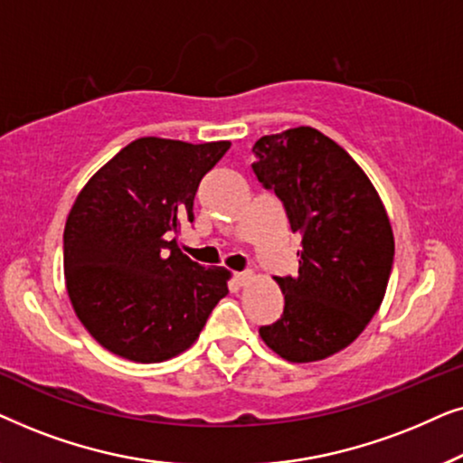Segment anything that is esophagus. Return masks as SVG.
I'll use <instances>...</instances> for the list:
<instances>
[{"label":"esophagus","instance_id":"1","mask_svg":"<svg viewBox=\"0 0 463 463\" xmlns=\"http://www.w3.org/2000/svg\"><path fill=\"white\" fill-rule=\"evenodd\" d=\"M233 278H236L238 284H249L252 280V271H238Z\"/></svg>","mask_w":463,"mask_h":463}]
</instances>
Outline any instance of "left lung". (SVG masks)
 <instances>
[{
    "label": "left lung",
    "mask_w": 463,
    "mask_h": 463,
    "mask_svg": "<svg viewBox=\"0 0 463 463\" xmlns=\"http://www.w3.org/2000/svg\"><path fill=\"white\" fill-rule=\"evenodd\" d=\"M252 154L257 179L301 233L299 274L274 278L284 312L259 335L288 363L325 360L345 350L382 306L394 261L388 213L354 157L312 126L265 135Z\"/></svg>",
    "instance_id": "obj_1"
}]
</instances>
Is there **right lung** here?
Instances as JSON below:
<instances>
[{"mask_svg":"<svg viewBox=\"0 0 463 463\" xmlns=\"http://www.w3.org/2000/svg\"><path fill=\"white\" fill-rule=\"evenodd\" d=\"M230 141L143 137L100 166L65 223V287L92 339L132 363L189 350L232 271L183 255L176 233L194 221L200 181Z\"/></svg>","mask_w":463,"mask_h":463,"instance_id":"right-lung-1","label":"right lung"}]
</instances>
